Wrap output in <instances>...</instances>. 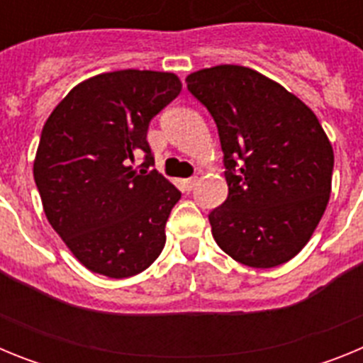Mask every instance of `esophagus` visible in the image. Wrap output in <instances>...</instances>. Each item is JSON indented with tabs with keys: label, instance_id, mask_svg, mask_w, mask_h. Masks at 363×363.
<instances>
[{
	"label": "esophagus",
	"instance_id": "obj_1",
	"mask_svg": "<svg viewBox=\"0 0 363 363\" xmlns=\"http://www.w3.org/2000/svg\"><path fill=\"white\" fill-rule=\"evenodd\" d=\"M196 182H198V178L194 176V178L184 179V182H182V185H184L185 191H192V189H194V185H196Z\"/></svg>",
	"mask_w": 363,
	"mask_h": 363
}]
</instances>
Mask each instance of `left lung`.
Instances as JSON below:
<instances>
[{
    "label": "left lung",
    "mask_w": 363,
    "mask_h": 363,
    "mask_svg": "<svg viewBox=\"0 0 363 363\" xmlns=\"http://www.w3.org/2000/svg\"><path fill=\"white\" fill-rule=\"evenodd\" d=\"M220 134L229 196L209 214L220 249L249 267L289 262L306 247L331 194V142L318 118L280 83L249 67L187 76Z\"/></svg>",
    "instance_id": "8db88e82"
}]
</instances>
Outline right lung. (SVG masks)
Returning <instances> with one entry per match:
<instances>
[{
    "instance_id": "right-lung-1",
    "label": "right lung",
    "mask_w": 363,
    "mask_h": 363,
    "mask_svg": "<svg viewBox=\"0 0 363 363\" xmlns=\"http://www.w3.org/2000/svg\"><path fill=\"white\" fill-rule=\"evenodd\" d=\"M182 91L172 72L116 70L76 85L41 130L34 179L45 216L79 264L108 278L145 271L182 192L154 165L149 123ZM143 153L140 171L132 167Z\"/></svg>"
}]
</instances>
